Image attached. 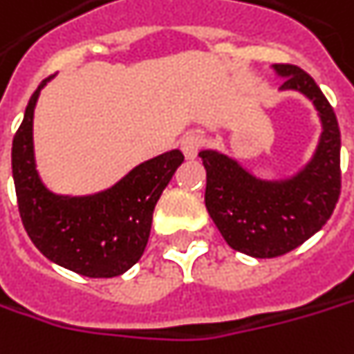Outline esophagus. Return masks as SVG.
Returning a JSON list of instances; mask_svg holds the SVG:
<instances>
[{
  "label": "esophagus",
  "instance_id": "34e87169",
  "mask_svg": "<svg viewBox=\"0 0 354 354\" xmlns=\"http://www.w3.org/2000/svg\"><path fill=\"white\" fill-rule=\"evenodd\" d=\"M179 145H181V151H183V155H185L187 159H197L203 141H201L199 135H193V133H191V135H185V137L181 139Z\"/></svg>",
  "mask_w": 354,
  "mask_h": 354
}]
</instances>
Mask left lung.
<instances>
[{
	"instance_id": "left-lung-1",
	"label": "left lung",
	"mask_w": 354,
	"mask_h": 354,
	"mask_svg": "<svg viewBox=\"0 0 354 354\" xmlns=\"http://www.w3.org/2000/svg\"><path fill=\"white\" fill-rule=\"evenodd\" d=\"M281 89L299 91L315 105L323 133L310 161L289 179H261L237 159L205 149V207L231 249L271 259L313 237L333 215L341 195V131L319 85L297 65H273Z\"/></svg>"
}]
</instances>
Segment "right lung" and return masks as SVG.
<instances>
[{"mask_svg":"<svg viewBox=\"0 0 354 354\" xmlns=\"http://www.w3.org/2000/svg\"><path fill=\"white\" fill-rule=\"evenodd\" d=\"M49 80L41 81L29 99L11 147V171L24 227L49 261L73 273L91 279L123 274L147 247L153 209L183 163V153L173 149L153 157L95 195L51 193L35 169L33 153V111Z\"/></svg>","mask_w":354,"mask_h":354,"instance_id":"obj_1","label":"right lung"}]
</instances>
